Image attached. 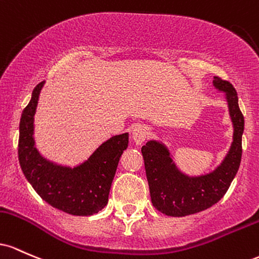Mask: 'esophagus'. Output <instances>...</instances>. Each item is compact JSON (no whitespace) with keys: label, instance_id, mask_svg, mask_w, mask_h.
<instances>
[{"label":"esophagus","instance_id":"obj_1","mask_svg":"<svg viewBox=\"0 0 259 259\" xmlns=\"http://www.w3.org/2000/svg\"><path fill=\"white\" fill-rule=\"evenodd\" d=\"M148 128L145 126H142V124H138L135 128L132 130V141L135 142L136 144H142L148 137Z\"/></svg>","mask_w":259,"mask_h":259}]
</instances>
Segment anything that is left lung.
Masks as SVG:
<instances>
[{"label": "left lung", "mask_w": 259, "mask_h": 259, "mask_svg": "<svg viewBox=\"0 0 259 259\" xmlns=\"http://www.w3.org/2000/svg\"><path fill=\"white\" fill-rule=\"evenodd\" d=\"M214 87L225 93L234 123V142L220 166L207 175L190 177L180 172L161 143L149 141L142 147L153 205L170 217H186L210 208L223 198L239 170L245 120L234 85L214 77Z\"/></svg>", "instance_id": "left-lung-1"}]
</instances>
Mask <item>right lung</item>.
Masks as SVG:
<instances>
[{"label": "right lung", "instance_id": "obj_1", "mask_svg": "<svg viewBox=\"0 0 259 259\" xmlns=\"http://www.w3.org/2000/svg\"><path fill=\"white\" fill-rule=\"evenodd\" d=\"M44 83L34 88L19 123L18 158L29 184L46 203L72 215H93L107 204L118 160L128 147V133L114 136L73 168L50 162L34 147V115Z\"/></svg>", "mask_w": 259, "mask_h": 259}]
</instances>
